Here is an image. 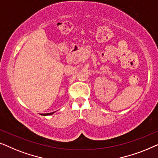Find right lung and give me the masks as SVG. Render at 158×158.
<instances>
[{
  "label": "right lung",
  "mask_w": 158,
  "mask_h": 158,
  "mask_svg": "<svg viewBox=\"0 0 158 158\" xmlns=\"http://www.w3.org/2000/svg\"><path fill=\"white\" fill-rule=\"evenodd\" d=\"M54 112H51V113H46V114H42V115H44V116H46V115H51L53 114Z\"/></svg>",
  "instance_id": "obj_1"
}]
</instances>
